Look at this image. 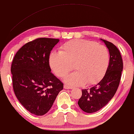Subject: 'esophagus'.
Masks as SVG:
<instances>
[{
	"label": "esophagus",
	"instance_id": "34e87169",
	"mask_svg": "<svg viewBox=\"0 0 134 134\" xmlns=\"http://www.w3.org/2000/svg\"><path fill=\"white\" fill-rule=\"evenodd\" d=\"M64 89L69 90V89H72L73 87H71V86H69L68 85H64Z\"/></svg>",
	"mask_w": 134,
	"mask_h": 134
}]
</instances>
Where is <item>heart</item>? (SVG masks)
<instances>
[{"instance_id": "1", "label": "heart", "mask_w": 134, "mask_h": 134, "mask_svg": "<svg viewBox=\"0 0 134 134\" xmlns=\"http://www.w3.org/2000/svg\"><path fill=\"white\" fill-rule=\"evenodd\" d=\"M60 52H53L49 63L53 72L64 77L73 69L75 72L64 78L71 86L96 84L101 80L108 67L110 54L104 45L87 40L68 41L60 48Z\"/></svg>"}]
</instances>
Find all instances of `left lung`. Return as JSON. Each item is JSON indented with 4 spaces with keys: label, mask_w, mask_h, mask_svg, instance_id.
<instances>
[{
    "label": "left lung",
    "mask_w": 134,
    "mask_h": 134,
    "mask_svg": "<svg viewBox=\"0 0 134 134\" xmlns=\"http://www.w3.org/2000/svg\"><path fill=\"white\" fill-rule=\"evenodd\" d=\"M108 48L110 60L106 74L101 81L90 89L82 90L78 104L86 113H94L104 107L112 99L118 90L123 68L122 57L116 46L100 38Z\"/></svg>",
    "instance_id": "1"
}]
</instances>
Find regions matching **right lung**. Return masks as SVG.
Instances as JSON below:
<instances>
[{
  "instance_id": "right-lung-1",
  "label": "right lung",
  "mask_w": 134,
  "mask_h": 134,
  "mask_svg": "<svg viewBox=\"0 0 134 134\" xmlns=\"http://www.w3.org/2000/svg\"><path fill=\"white\" fill-rule=\"evenodd\" d=\"M59 39L38 38L20 48L11 71L15 94L27 111L43 115L52 108L63 84L51 72L49 57Z\"/></svg>"
}]
</instances>
